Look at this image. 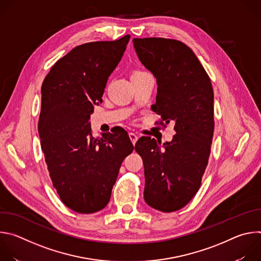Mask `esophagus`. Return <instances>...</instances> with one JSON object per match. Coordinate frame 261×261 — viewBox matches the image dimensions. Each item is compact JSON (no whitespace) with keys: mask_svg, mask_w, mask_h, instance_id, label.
Returning <instances> with one entry per match:
<instances>
[{"mask_svg":"<svg viewBox=\"0 0 261 261\" xmlns=\"http://www.w3.org/2000/svg\"><path fill=\"white\" fill-rule=\"evenodd\" d=\"M129 137H130V139H131V141H132V143L134 145L136 143L137 139H138V136L135 133H129Z\"/></svg>","mask_w":261,"mask_h":261,"instance_id":"34e87169","label":"esophagus"}]
</instances>
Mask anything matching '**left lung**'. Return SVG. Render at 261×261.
<instances>
[{
	"instance_id": "8db88e82",
	"label": "left lung",
	"mask_w": 261,
	"mask_h": 261,
	"mask_svg": "<svg viewBox=\"0 0 261 261\" xmlns=\"http://www.w3.org/2000/svg\"><path fill=\"white\" fill-rule=\"evenodd\" d=\"M133 44L158 85L153 110L175 131L163 145L151 137L135 144L144 166L143 197L151 207L170 213L187 204L201 185L215 127L213 87L195 54L182 42L134 38Z\"/></svg>"
}]
</instances>
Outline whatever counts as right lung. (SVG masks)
<instances>
[{
  "label": "right lung",
  "mask_w": 261,
  "mask_h": 261,
  "mask_svg": "<svg viewBox=\"0 0 261 261\" xmlns=\"http://www.w3.org/2000/svg\"><path fill=\"white\" fill-rule=\"evenodd\" d=\"M130 35L74 47L50 69L41 88L38 131L54 187L63 203L92 214L109 202L123 160L133 144L122 128L93 137L90 117Z\"/></svg>",
  "instance_id": "obj_1"
}]
</instances>
